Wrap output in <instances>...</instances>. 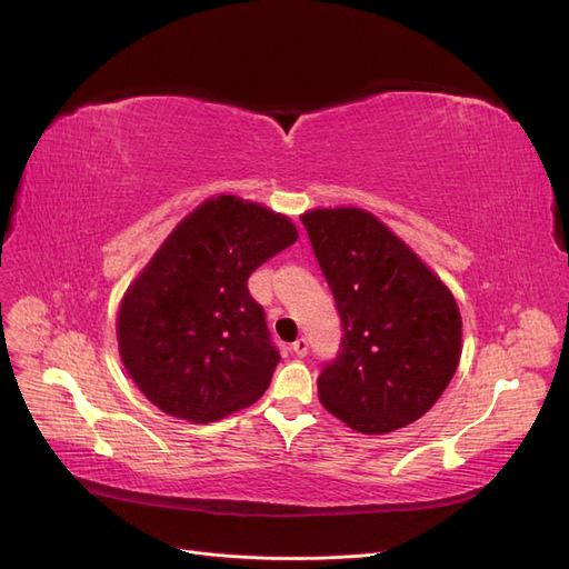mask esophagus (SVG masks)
<instances>
[{
    "label": "esophagus",
    "mask_w": 569,
    "mask_h": 569,
    "mask_svg": "<svg viewBox=\"0 0 569 569\" xmlns=\"http://www.w3.org/2000/svg\"><path fill=\"white\" fill-rule=\"evenodd\" d=\"M291 351H295V356L303 358L308 353V339L306 337H299L295 343H291Z\"/></svg>",
    "instance_id": "obj_1"
}]
</instances>
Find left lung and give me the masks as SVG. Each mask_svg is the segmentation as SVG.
<instances>
[{"label": "left lung", "mask_w": 569, "mask_h": 569, "mask_svg": "<svg viewBox=\"0 0 569 569\" xmlns=\"http://www.w3.org/2000/svg\"><path fill=\"white\" fill-rule=\"evenodd\" d=\"M341 318L339 353L318 375L320 403L356 432L422 418L460 360V313L446 284L360 209L301 216Z\"/></svg>", "instance_id": "left-lung-1"}]
</instances>
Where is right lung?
I'll return each instance as SVG.
<instances>
[{"mask_svg":"<svg viewBox=\"0 0 569 569\" xmlns=\"http://www.w3.org/2000/svg\"><path fill=\"white\" fill-rule=\"evenodd\" d=\"M297 242L263 206L222 194L166 239L118 313L123 366L168 416L211 422L258 401L280 363L249 274Z\"/></svg>","mask_w":569,"mask_h":569,"instance_id":"right-lung-1","label":"right lung"}]
</instances>
